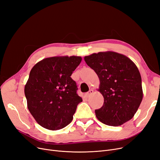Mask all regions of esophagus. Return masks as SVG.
<instances>
[{
	"instance_id": "1",
	"label": "esophagus",
	"mask_w": 160,
	"mask_h": 160,
	"mask_svg": "<svg viewBox=\"0 0 160 160\" xmlns=\"http://www.w3.org/2000/svg\"><path fill=\"white\" fill-rule=\"evenodd\" d=\"M93 89H90L88 92L85 93V96L86 97H90L93 94Z\"/></svg>"
}]
</instances>
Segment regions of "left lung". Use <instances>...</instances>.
<instances>
[{"instance_id":"8db88e82","label":"left lung","mask_w":160,"mask_h":160,"mask_svg":"<svg viewBox=\"0 0 160 160\" xmlns=\"http://www.w3.org/2000/svg\"><path fill=\"white\" fill-rule=\"evenodd\" d=\"M98 76V91L104 97L96 117L108 126H119L134 116L142 100L141 76L129 58L114 52L92 53L84 57Z\"/></svg>"}]
</instances>
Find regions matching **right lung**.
Listing matches in <instances>:
<instances>
[{
	"instance_id": "right-lung-1",
	"label": "right lung",
	"mask_w": 160,
	"mask_h": 160,
	"mask_svg": "<svg viewBox=\"0 0 160 160\" xmlns=\"http://www.w3.org/2000/svg\"><path fill=\"white\" fill-rule=\"evenodd\" d=\"M82 61L79 56L45 58L34 65L25 86L27 107L37 122L58 130L71 122L82 101L71 76Z\"/></svg>"
}]
</instances>
